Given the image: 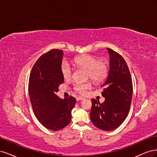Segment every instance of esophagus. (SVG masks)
I'll return each instance as SVG.
<instances>
[{
	"mask_svg": "<svg viewBox=\"0 0 157 157\" xmlns=\"http://www.w3.org/2000/svg\"><path fill=\"white\" fill-rule=\"evenodd\" d=\"M83 99H84V98H82V97H78V98H76L77 100H83Z\"/></svg>",
	"mask_w": 157,
	"mask_h": 157,
	"instance_id": "1",
	"label": "esophagus"
}]
</instances>
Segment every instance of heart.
<instances>
[{"label": "heart", "mask_w": 157, "mask_h": 157, "mask_svg": "<svg viewBox=\"0 0 157 157\" xmlns=\"http://www.w3.org/2000/svg\"><path fill=\"white\" fill-rule=\"evenodd\" d=\"M73 64L75 68L86 70V76L95 82H100L105 79L108 74V67L107 63L102 59H97L94 55L84 54L75 57ZM60 72L64 79H70L72 75V69L67 62H63L60 65ZM92 87L91 83H76L74 85V90L80 94H85L87 90Z\"/></svg>", "instance_id": "1"}]
</instances>
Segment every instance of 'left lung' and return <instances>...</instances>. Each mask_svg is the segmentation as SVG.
<instances>
[{
    "label": "left lung",
    "instance_id": "obj_1",
    "mask_svg": "<svg viewBox=\"0 0 157 157\" xmlns=\"http://www.w3.org/2000/svg\"><path fill=\"white\" fill-rule=\"evenodd\" d=\"M109 71L102 85L104 102L93 98L90 117L96 127L105 131L117 128L127 117L132 97V81L128 65L120 54L107 48Z\"/></svg>",
    "mask_w": 157,
    "mask_h": 157
}]
</instances>
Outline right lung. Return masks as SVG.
Instances as JSON below:
<instances>
[{
	"label": "right lung",
	"instance_id": "1",
	"mask_svg": "<svg viewBox=\"0 0 157 157\" xmlns=\"http://www.w3.org/2000/svg\"><path fill=\"white\" fill-rule=\"evenodd\" d=\"M63 50L53 49L43 54L34 64L29 77V93L33 112L44 127L57 131L71 122V112L76 100L72 96L57 97L63 83L60 72Z\"/></svg>",
	"mask_w": 157,
	"mask_h": 157
}]
</instances>
